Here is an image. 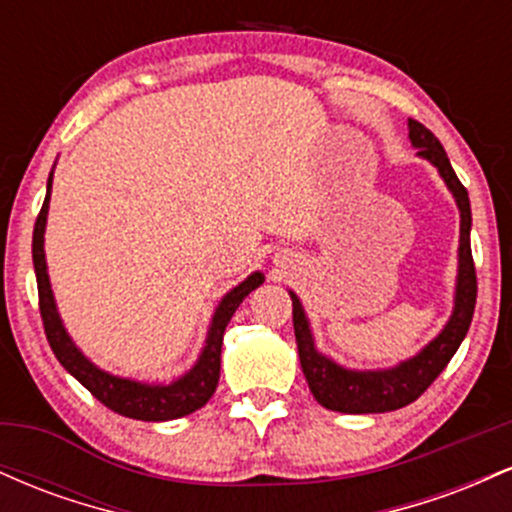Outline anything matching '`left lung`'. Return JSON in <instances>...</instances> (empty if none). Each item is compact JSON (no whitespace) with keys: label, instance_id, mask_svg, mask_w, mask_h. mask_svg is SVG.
Returning <instances> with one entry per match:
<instances>
[{"label":"left lung","instance_id":"8db88e82","mask_svg":"<svg viewBox=\"0 0 512 512\" xmlns=\"http://www.w3.org/2000/svg\"><path fill=\"white\" fill-rule=\"evenodd\" d=\"M409 139L416 154L438 168L440 178L445 180L452 197H455L457 209H460V252H457L460 267H457L455 308H452L443 332L433 342H428L419 354L407 358L399 366L385 370H349L315 349L313 332H310V322L305 317L303 305L296 293L289 291L298 358H301V368L310 392L322 407L342 411V414H383V411L407 407L424 395L433 380L448 366L455 351L460 349L462 339L467 337L469 325H472L474 305H477V272H474L472 245H469L472 207H469L467 190L452 170L443 144L433 137L431 129H426L421 122L409 120Z\"/></svg>","mask_w":512,"mask_h":512}]
</instances>
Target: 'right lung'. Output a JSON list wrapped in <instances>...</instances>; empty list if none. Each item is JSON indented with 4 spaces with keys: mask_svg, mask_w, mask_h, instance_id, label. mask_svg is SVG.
<instances>
[{
    "mask_svg": "<svg viewBox=\"0 0 512 512\" xmlns=\"http://www.w3.org/2000/svg\"><path fill=\"white\" fill-rule=\"evenodd\" d=\"M50 190H52V173L48 178V195H45L43 209H40L38 219H35L33 228V267L35 279H38V298H40V317H43L45 334H48L50 349L55 351L57 361L62 363L64 370L74 375L81 385L91 392L98 402L113 409L115 414L127 416V419L139 421H170L180 419V416L192 414V411L202 409L214 395L216 385H219L221 373V344L226 325L231 322L233 313L240 303L245 301L250 291H255L262 284V272H252L243 284L236 289L228 291L221 298L219 308H216L214 317H211L207 344H204L202 354H199L197 363L187 370L178 380L170 385H149L137 383L129 378H117L93 366L88 358L76 349L67 330H64L60 313H57L55 296L50 289V276H48V262H45V223H48V207H50Z\"/></svg>",
    "mask_w": 512,
    "mask_h": 512,
    "instance_id": "obj_1",
    "label": "right lung"
}]
</instances>
